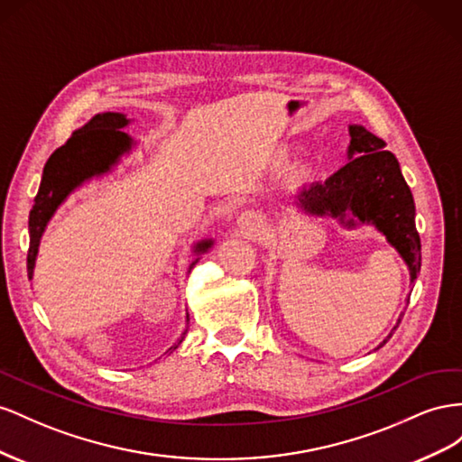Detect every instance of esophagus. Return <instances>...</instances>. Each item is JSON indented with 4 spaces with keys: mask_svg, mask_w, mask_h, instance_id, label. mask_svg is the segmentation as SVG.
Instances as JSON below:
<instances>
[{
    "mask_svg": "<svg viewBox=\"0 0 462 462\" xmlns=\"http://www.w3.org/2000/svg\"><path fill=\"white\" fill-rule=\"evenodd\" d=\"M238 228L244 236H255L261 228L259 224V217L255 213H252V210H247V213H242L238 217Z\"/></svg>",
    "mask_w": 462,
    "mask_h": 462,
    "instance_id": "34e87169",
    "label": "esophagus"
}]
</instances>
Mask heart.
<instances>
[{
    "label": "heart",
    "instance_id": "1",
    "mask_svg": "<svg viewBox=\"0 0 462 462\" xmlns=\"http://www.w3.org/2000/svg\"><path fill=\"white\" fill-rule=\"evenodd\" d=\"M282 154H284L282 151H279V152H276V161H279V158H282Z\"/></svg>",
    "mask_w": 462,
    "mask_h": 462
}]
</instances>
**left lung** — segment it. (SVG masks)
<instances>
[{
	"mask_svg": "<svg viewBox=\"0 0 462 462\" xmlns=\"http://www.w3.org/2000/svg\"><path fill=\"white\" fill-rule=\"evenodd\" d=\"M348 162L325 181L301 188L298 207L311 217H333L346 228L372 224L397 249L412 284L420 273L421 252L411 188L397 158L383 149V139L356 124L348 125Z\"/></svg>",
	"mask_w": 462,
	"mask_h": 462,
	"instance_id": "1",
	"label": "left lung"
}]
</instances>
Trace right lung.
I'll use <instances>...</instances> for the list:
<instances>
[{"label": "right lung", "mask_w": 462, "mask_h": 462, "mask_svg": "<svg viewBox=\"0 0 462 462\" xmlns=\"http://www.w3.org/2000/svg\"><path fill=\"white\" fill-rule=\"evenodd\" d=\"M131 124L129 117L120 112H102L92 117L83 127L73 131L63 147L56 149L48 158L42 172V181L34 197V205L29 215V234L31 245L26 255V271L29 279L34 276V263L38 255L42 234L51 217L56 215L60 205L68 197L81 188L85 181L110 174L122 161V156L129 154L135 147V141L125 134V127ZM215 240H201L193 245V254L201 255L213 247ZM199 257L191 261L189 271L195 267ZM189 321V315H188ZM188 328L181 333L180 340L170 350H176Z\"/></svg>", "instance_id": "right-lung-1"}]
</instances>
